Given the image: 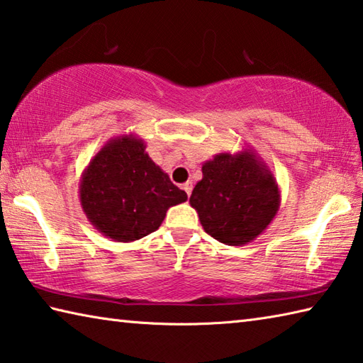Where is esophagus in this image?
Instances as JSON below:
<instances>
[{
    "label": "esophagus",
    "mask_w": 363,
    "mask_h": 363,
    "mask_svg": "<svg viewBox=\"0 0 363 363\" xmlns=\"http://www.w3.org/2000/svg\"><path fill=\"white\" fill-rule=\"evenodd\" d=\"M183 189H184V193H186L188 197H189L191 196V191H193V182L183 183Z\"/></svg>",
    "instance_id": "34e87169"
}]
</instances>
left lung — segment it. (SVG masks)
Returning a JSON list of instances; mask_svg holds the SVG:
<instances>
[{"label": "left lung", "mask_w": 363, "mask_h": 363, "mask_svg": "<svg viewBox=\"0 0 363 363\" xmlns=\"http://www.w3.org/2000/svg\"><path fill=\"white\" fill-rule=\"evenodd\" d=\"M203 230L215 240L242 246L269 228L281 196L267 164L252 148L218 153L202 164V180L189 197Z\"/></svg>", "instance_id": "left-lung-1"}]
</instances>
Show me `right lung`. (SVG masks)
Listing matches in <instances>:
<instances>
[{
    "mask_svg": "<svg viewBox=\"0 0 363 363\" xmlns=\"http://www.w3.org/2000/svg\"><path fill=\"white\" fill-rule=\"evenodd\" d=\"M134 134L108 140L84 170L79 196L102 235L129 243L160 228L167 210L188 199L145 152Z\"/></svg>",
    "mask_w": 363,
    "mask_h": 363,
    "instance_id": "right-lung-1",
    "label": "right lung"
}]
</instances>
